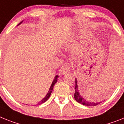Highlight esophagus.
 <instances>
[{
    "label": "esophagus",
    "instance_id": "obj_1",
    "mask_svg": "<svg viewBox=\"0 0 124 124\" xmlns=\"http://www.w3.org/2000/svg\"><path fill=\"white\" fill-rule=\"evenodd\" d=\"M70 65L68 63H66L64 64L63 66H62L61 68H60V74H64L66 72H68L70 71Z\"/></svg>",
    "mask_w": 124,
    "mask_h": 124
}]
</instances>
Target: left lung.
Segmentation results:
<instances>
[{
	"instance_id": "1",
	"label": "left lung",
	"mask_w": 124,
	"mask_h": 124,
	"mask_svg": "<svg viewBox=\"0 0 124 124\" xmlns=\"http://www.w3.org/2000/svg\"><path fill=\"white\" fill-rule=\"evenodd\" d=\"M75 84H76V85H75V92L74 94V98L75 100H76L78 103H81L82 105H85V106H96V105H99L101 102H98V103H94V102H91V101H89L88 100H85L84 97L82 96V92L80 90H79L78 87V85H77V80L75 81Z\"/></svg>"
}]
</instances>
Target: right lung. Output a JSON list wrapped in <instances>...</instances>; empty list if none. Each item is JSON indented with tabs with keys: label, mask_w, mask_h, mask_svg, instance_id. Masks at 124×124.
Instances as JSON below:
<instances>
[{
	"label": "right lung",
	"mask_w": 124,
	"mask_h": 124,
	"mask_svg": "<svg viewBox=\"0 0 124 124\" xmlns=\"http://www.w3.org/2000/svg\"><path fill=\"white\" fill-rule=\"evenodd\" d=\"M20 23H19V24H20ZM58 75H56V76L55 77L54 79V80H53V83H52V84H51V87L49 88V91H48L47 94V95L46 96V97H45V98H44V99H43L42 101H40L39 103H38L37 105H40V104H42V103H45V102H46V101H47V100L49 98L50 96H51V93H52V91H53V87H54V86L55 84L57 82V80H58Z\"/></svg>",
	"instance_id": "right-lung-1"
}]
</instances>
